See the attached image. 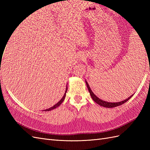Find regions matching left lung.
Returning a JSON list of instances; mask_svg holds the SVG:
<instances>
[{
    "mask_svg": "<svg viewBox=\"0 0 150 150\" xmlns=\"http://www.w3.org/2000/svg\"><path fill=\"white\" fill-rule=\"evenodd\" d=\"M86 85H87V88H88V90H89L91 96V98H92V99H93V100H94L95 102H96L97 104H98L99 105H100V106H103V107H105V108H115V107H116V106H120V105H121V104H124L125 103H126V101H128L129 100V99L133 96V94L131 96H129L128 98H127L126 99H125V100L122 101H121V102H117V103H109V102H106V101H103V100H101V99L98 98L96 96V95H95V94L93 93L90 87L89 86L88 83L87 82H86Z\"/></svg>",
    "mask_w": 150,
    "mask_h": 150,
    "instance_id": "left-lung-1",
    "label": "left lung"
}]
</instances>
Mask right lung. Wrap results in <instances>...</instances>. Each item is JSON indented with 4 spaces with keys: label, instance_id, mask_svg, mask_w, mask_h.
Segmentation results:
<instances>
[{
    "label": "right lung",
    "instance_id": "right-lung-1",
    "mask_svg": "<svg viewBox=\"0 0 150 150\" xmlns=\"http://www.w3.org/2000/svg\"><path fill=\"white\" fill-rule=\"evenodd\" d=\"M67 87H66V91H65V93H64V96H63V97L62 98V99H61V100H60L59 101L57 104H56L55 105L53 106L52 107L50 108H49V109H47V110H44V111H51V110H54V109L58 107V106H59V105H61V104L63 102V101L64 100L65 97H66V92H67Z\"/></svg>",
    "mask_w": 150,
    "mask_h": 150
}]
</instances>
